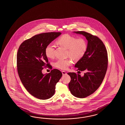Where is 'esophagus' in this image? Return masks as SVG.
<instances>
[{
  "label": "esophagus",
  "mask_w": 125,
  "mask_h": 125,
  "mask_svg": "<svg viewBox=\"0 0 125 125\" xmlns=\"http://www.w3.org/2000/svg\"><path fill=\"white\" fill-rule=\"evenodd\" d=\"M62 75H66V72H65V71H62Z\"/></svg>",
  "instance_id": "esophagus-1"
}]
</instances>
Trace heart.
<instances>
[{
  "instance_id": "heart-1",
  "label": "heart",
  "mask_w": 125,
  "mask_h": 125,
  "mask_svg": "<svg viewBox=\"0 0 125 125\" xmlns=\"http://www.w3.org/2000/svg\"><path fill=\"white\" fill-rule=\"evenodd\" d=\"M59 45L67 49V56L74 60L78 61L85 54L87 48L86 40L83 38H76L68 34H64L59 38L57 41ZM55 45L51 43L45 48V55L52 59L54 56ZM71 59H59L54 63V66L62 70H67L72 64Z\"/></svg>"
}]
</instances>
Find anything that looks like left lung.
<instances>
[{
  "instance_id": "1",
  "label": "left lung",
  "mask_w": 125,
  "mask_h": 125,
  "mask_svg": "<svg viewBox=\"0 0 125 125\" xmlns=\"http://www.w3.org/2000/svg\"><path fill=\"white\" fill-rule=\"evenodd\" d=\"M73 32L83 35L88 41L85 54L74 66L79 72L86 73L83 76L74 72L67 73L71 78L68 85L71 93L82 98L94 93L100 86L108 67V54L104 43L97 37L84 31Z\"/></svg>"
}]
</instances>
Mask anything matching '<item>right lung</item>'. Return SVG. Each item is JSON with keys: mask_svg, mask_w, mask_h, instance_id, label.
<instances>
[{"mask_svg": "<svg viewBox=\"0 0 125 125\" xmlns=\"http://www.w3.org/2000/svg\"><path fill=\"white\" fill-rule=\"evenodd\" d=\"M61 34L51 32L36 35L24 41L19 47L17 54L19 77L28 92L37 98L46 100L53 96L56 83L62 76L58 69L45 74L42 73L44 66L52 67L48 63L45 47Z\"/></svg>", "mask_w": 125, "mask_h": 125, "instance_id": "obj_1", "label": "right lung"}]
</instances>
